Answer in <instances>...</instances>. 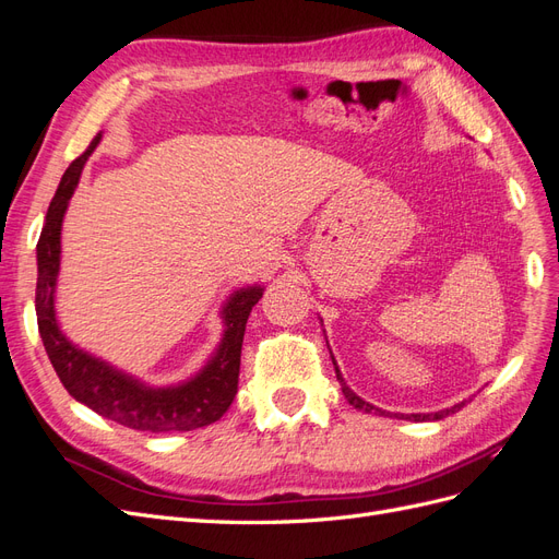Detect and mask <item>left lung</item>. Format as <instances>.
<instances>
[{
    "label": "left lung",
    "instance_id": "1",
    "mask_svg": "<svg viewBox=\"0 0 559 559\" xmlns=\"http://www.w3.org/2000/svg\"><path fill=\"white\" fill-rule=\"evenodd\" d=\"M335 364V361H333ZM335 376H337V380H341V386H343V394H345V399L349 401V405H354V408H359V411H366V413H380V415H386L384 411H380V408H376V405H370V403H366L364 399H359L357 394L352 392V389L345 384V380H343V376H341V370H337V366H335ZM464 403L466 401H462V403H456V405H452V408H448V411H441V413H429V415H411L408 419H415V421H427V419H443V417H448L450 413H456L460 408H464ZM403 417V415H401Z\"/></svg>",
    "mask_w": 559,
    "mask_h": 559
}]
</instances>
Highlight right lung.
I'll return each instance as SVG.
<instances>
[{"label":"right lung","instance_id":"add662e5","mask_svg":"<svg viewBox=\"0 0 559 559\" xmlns=\"http://www.w3.org/2000/svg\"><path fill=\"white\" fill-rule=\"evenodd\" d=\"M103 132L95 134L91 146L67 167L58 191L50 200L46 212V224L37 242V324L44 341L46 354L53 364L60 382L64 384L79 403L88 405L91 411L103 415L118 425L167 433V431H191L207 427L222 419L238 394L240 378V354L245 341V326L251 308L263 296L261 286H247L235 292L224 306V337L214 357L189 382L177 386H146L132 376L121 373L103 359L91 357L88 352L79 349L67 341L56 319V282L60 270V230L62 216L70 202L83 165Z\"/></svg>","mask_w":559,"mask_h":559}]
</instances>
